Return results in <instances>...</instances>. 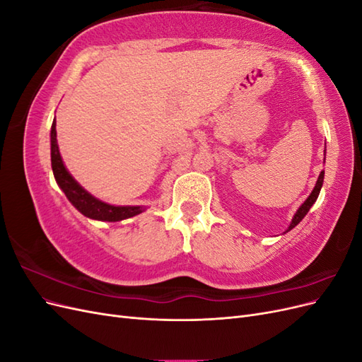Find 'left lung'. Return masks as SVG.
I'll return each mask as SVG.
<instances>
[{
    "instance_id": "left-lung-1",
    "label": "left lung",
    "mask_w": 362,
    "mask_h": 362,
    "mask_svg": "<svg viewBox=\"0 0 362 362\" xmlns=\"http://www.w3.org/2000/svg\"><path fill=\"white\" fill-rule=\"evenodd\" d=\"M323 178H325V170L320 172L319 180H317V182H315V185H314V189H313L311 194L308 196V199H306V201L299 206V210L296 211V214L293 216L291 223H290V226H288V229H287L286 233H288L290 229H293L296 225H298V223L302 221V218L306 216V213L310 211V208L313 206V204L317 201V198H319V193H320L322 185H323Z\"/></svg>"
}]
</instances>
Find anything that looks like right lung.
Wrapping results in <instances>:
<instances>
[{
    "mask_svg": "<svg viewBox=\"0 0 362 362\" xmlns=\"http://www.w3.org/2000/svg\"><path fill=\"white\" fill-rule=\"evenodd\" d=\"M51 166L54 172L59 187L66 194L69 202L86 217L93 218V221L103 222H119L124 218H129L145 211L144 206H116L107 202L96 199L89 192L84 190L81 185L76 182L72 175L64 168L59 145H57V131H56V119H54L51 127Z\"/></svg>",
    "mask_w": 362,
    "mask_h": 362,
    "instance_id": "right-lung-1",
    "label": "right lung"
}]
</instances>
